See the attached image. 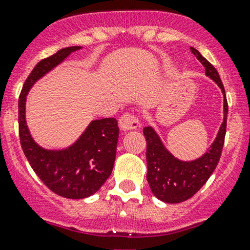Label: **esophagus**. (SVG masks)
<instances>
[{
	"label": "esophagus",
	"mask_w": 250,
	"mask_h": 250,
	"mask_svg": "<svg viewBox=\"0 0 250 250\" xmlns=\"http://www.w3.org/2000/svg\"><path fill=\"white\" fill-rule=\"evenodd\" d=\"M118 125H120V128L125 132L132 129H137L138 125H139V121H138V117L135 115H132V113H125L118 121Z\"/></svg>",
	"instance_id": "1"
}]
</instances>
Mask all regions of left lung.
Returning <instances> with one entry per match:
<instances>
[{
	"label": "left lung",
	"mask_w": 250,
	"mask_h": 250,
	"mask_svg": "<svg viewBox=\"0 0 250 250\" xmlns=\"http://www.w3.org/2000/svg\"><path fill=\"white\" fill-rule=\"evenodd\" d=\"M191 52L206 69V75L214 81L224 95V121L218 135L204 155L193 161H180L166 148L162 140L152 127L143 129L146 139V179L151 191L158 200L166 203H180L192 197L207 183L220 160L226 134L228 100L220 76L215 67L193 47Z\"/></svg>",
	"instance_id": "obj_1"
}]
</instances>
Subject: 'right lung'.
<instances>
[{
    "instance_id": "add662e5",
    "label": "right lung",
    "mask_w": 250,
    "mask_h": 250,
    "mask_svg": "<svg viewBox=\"0 0 250 250\" xmlns=\"http://www.w3.org/2000/svg\"><path fill=\"white\" fill-rule=\"evenodd\" d=\"M82 47H66L42 59L26 78L19 97V137L30 166L57 195L80 200L94 195L111 175L116 158L118 125L116 118L94 120L76 143L62 150H47L32 139L25 118L30 88Z\"/></svg>"
}]
</instances>
